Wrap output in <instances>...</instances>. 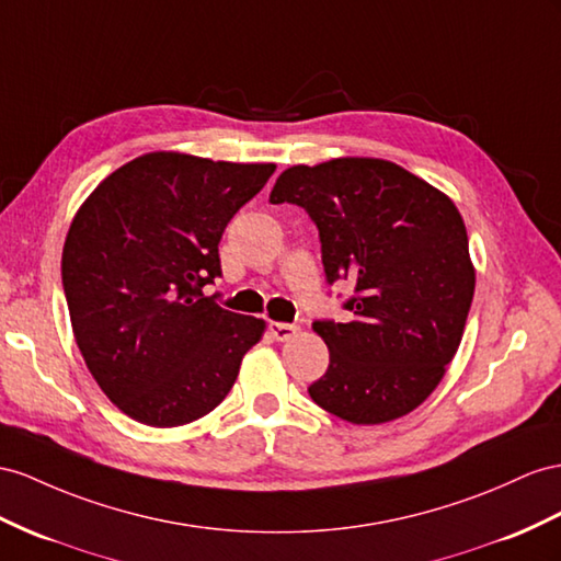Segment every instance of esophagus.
Listing matches in <instances>:
<instances>
[{
  "mask_svg": "<svg viewBox=\"0 0 561 561\" xmlns=\"http://www.w3.org/2000/svg\"><path fill=\"white\" fill-rule=\"evenodd\" d=\"M267 332L275 341H289L291 336H296L298 327L296 324H286V322H270Z\"/></svg>",
  "mask_w": 561,
  "mask_h": 561,
  "instance_id": "1",
  "label": "esophagus"
}]
</instances>
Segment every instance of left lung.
<instances>
[{
	"label": "left lung",
	"instance_id": "8db88e82",
	"mask_svg": "<svg viewBox=\"0 0 561 561\" xmlns=\"http://www.w3.org/2000/svg\"><path fill=\"white\" fill-rule=\"evenodd\" d=\"M270 204L304 208L320 232L327 284H353L348 322H312L329 367L310 398L351 424L422 405L459 348L477 279L453 201L391 161L334 158L284 170Z\"/></svg>",
	"mask_w": 561,
	"mask_h": 561
}]
</instances>
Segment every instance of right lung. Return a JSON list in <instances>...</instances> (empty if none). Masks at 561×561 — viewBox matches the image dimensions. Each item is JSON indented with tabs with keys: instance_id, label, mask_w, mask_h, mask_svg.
I'll list each match as a JSON object with an SVG mask.
<instances>
[{
	"instance_id": "1",
	"label": "right lung",
	"mask_w": 561,
	"mask_h": 561,
	"mask_svg": "<svg viewBox=\"0 0 561 561\" xmlns=\"http://www.w3.org/2000/svg\"><path fill=\"white\" fill-rule=\"evenodd\" d=\"M275 165L156 151L96 186L61 257L70 324L88 369L127 417L182 426L218 408L265 322L204 296L218 243Z\"/></svg>"
}]
</instances>
